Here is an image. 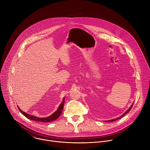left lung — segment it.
<instances>
[{"label": "left lung", "mask_w": 150, "mask_h": 150, "mask_svg": "<svg viewBox=\"0 0 150 150\" xmlns=\"http://www.w3.org/2000/svg\"><path fill=\"white\" fill-rule=\"evenodd\" d=\"M133 104H134V103L132 104V105L131 106V108L128 109V110H127V111H126L121 116H120L119 118H116V119H112V120H105V122H113V121H115V120H117L118 119H120V118H121V117H122L123 116H125L126 113H127L128 112H129L130 110H131V109H132V106H133Z\"/></svg>", "instance_id": "left-lung-1"}]
</instances>
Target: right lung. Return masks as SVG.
I'll return each instance as SVG.
<instances>
[{"label": "right lung", "mask_w": 150, "mask_h": 150, "mask_svg": "<svg viewBox=\"0 0 150 150\" xmlns=\"http://www.w3.org/2000/svg\"><path fill=\"white\" fill-rule=\"evenodd\" d=\"M64 103H65V98H63V100L62 102V103L60 104V105L59 106L58 109L52 115H50V116H48L47 117H36L35 116H33L31 115L28 114L25 112H24L23 111H22L21 110V109L18 106V108L19 110V112L22 113L24 116H25L27 118L32 120H34V121H37V122H50L52 121H54V120L57 119L62 114V110L63 109V105H64Z\"/></svg>", "instance_id": "1"}]
</instances>
